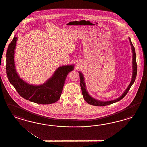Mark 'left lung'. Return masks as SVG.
I'll use <instances>...</instances> for the list:
<instances>
[{
  "mask_svg": "<svg viewBox=\"0 0 147 147\" xmlns=\"http://www.w3.org/2000/svg\"><path fill=\"white\" fill-rule=\"evenodd\" d=\"M129 42H130V44L131 45V51H132V53H133V59H132V65H133V74H132V78L131 80L128 85L127 88L125 90V92H123V93L122 94V95H121L119 98H116L115 100H111V101H100L96 100L94 98H92L89 93H88L87 89H86V84L85 82V78L84 76H83L82 73L81 71H79V76H80V86H81V88L82 90V95L84 96V98L85 101L89 103V105H93V106H107V105H111L112 103L116 102L119 101L121 99H122L123 98L125 97L126 95V94L128 92L129 89L130 88V87H131V86L133 85L135 80L136 77L137 75V63H136V53H135V48L134 47L133 45L132 44L130 38H129Z\"/></svg>",
  "mask_w": 147,
  "mask_h": 147,
  "instance_id": "left-lung-1",
  "label": "left lung"
}]
</instances>
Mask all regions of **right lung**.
Wrapping results in <instances>:
<instances>
[{"instance_id": "add662e5", "label": "right lung", "mask_w": 147, "mask_h": 147, "mask_svg": "<svg viewBox=\"0 0 147 147\" xmlns=\"http://www.w3.org/2000/svg\"><path fill=\"white\" fill-rule=\"evenodd\" d=\"M18 37L14 36L9 44L6 53V74L9 82L19 94L27 100L41 105L55 102L60 98L67 75L74 69V65L58 67L53 76L43 84L33 85L22 80L16 69L14 51Z\"/></svg>"}]
</instances>
